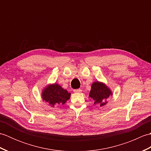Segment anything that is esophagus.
<instances>
[{
    "instance_id": "1",
    "label": "esophagus",
    "mask_w": 151,
    "mask_h": 151,
    "mask_svg": "<svg viewBox=\"0 0 151 151\" xmlns=\"http://www.w3.org/2000/svg\"><path fill=\"white\" fill-rule=\"evenodd\" d=\"M73 91L75 93H81L82 89H74Z\"/></svg>"
}]
</instances>
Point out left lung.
I'll list each match as a JSON object with an SVG mask.
<instances>
[{
    "instance_id": "obj_1",
    "label": "left lung",
    "mask_w": 151,
    "mask_h": 151,
    "mask_svg": "<svg viewBox=\"0 0 151 151\" xmlns=\"http://www.w3.org/2000/svg\"><path fill=\"white\" fill-rule=\"evenodd\" d=\"M111 95L112 91L104 83L99 81L93 82L89 97L94 101L95 104L103 106L108 103L107 100Z\"/></svg>"
}]
</instances>
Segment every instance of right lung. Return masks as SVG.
Wrapping results in <instances>:
<instances>
[{"instance_id": "1", "label": "right lung", "mask_w": 151, "mask_h": 151, "mask_svg": "<svg viewBox=\"0 0 151 151\" xmlns=\"http://www.w3.org/2000/svg\"><path fill=\"white\" fill-rule=\"evenodd\" d=\"M43 101L48 102L50 106L64 104L70 97V93L63 89L59 84H49L41 92Z\"/></svg>"}]
</instances>
